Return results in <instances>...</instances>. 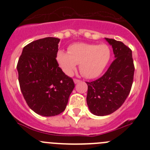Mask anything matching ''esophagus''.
I'll use <instances>...</instances> for the list:
<instances>
[{"mask_svg":"<svg viewBox=\"0 0 150 150\" xmlns=\"http://www.w3.org/2000/svg\"><path fill=\"white\" fill-rule=\"evenodd\" d=\"M74 83H75V84H76V83H79V82H80V80H79V79H74Z\"/></svg>","mask_w":150,"mask_h":150,"instance_id":"34e87169","label":"esophagus"}]
</instances>
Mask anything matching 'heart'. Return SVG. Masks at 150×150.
<instances>
[{
  "label": "heart",
  "mask_w": 150,
  "mask_h": 150,
  "mask_svg": "<svg viewBox=\"0 0 150 150\" xmlns=\"http://www.w3.org/2000/svg\"><path fill=\"white\" fill-rule=\"evenodd\" d=\"M56 61L63 72L71 75L79 64V70L88 79L98 77L105 71L111 59V50L106 44L76 43L68 47V52L59 50Z\"/></svg>",
  "instance_id": "1"
}]
</instances>
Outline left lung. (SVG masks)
Here are the masks:
<instances>
[{"label": "left lung", "instance_id": "1", "mask_svg": "<svg viewBox=\"0 0 150 150\" xmlns=\"http://www.w3.org/2000/svg\"><path fill=\"white\" fill-rule=\"evenodd\" d=\"M112 46L115 60L100 78L88 85L87 105L95 116L112 113L122 105L132 88L134 66L132 52L121 41L105 38Z\"/></svg>", "mask_w": 150, "mask_h": 150}]
</instances>
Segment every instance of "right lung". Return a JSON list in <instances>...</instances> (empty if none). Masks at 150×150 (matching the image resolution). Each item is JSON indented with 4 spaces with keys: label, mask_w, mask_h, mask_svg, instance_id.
Masks as SVG:
<instances>
[{
    "label": "right lung",
    "mask_w": 150,
    "mask_h": 150,
    "mask_svg": "<svg viewBox=\"0 0 150 150\" xmlns=\"http://www.w3.org/2000/svg\"><path fill=\"white\" fill-rule=\"evenodd\" d=\"M59 41L56 38L33 41L24 47L17 64L24 98L30 109L43 116L63 112L75 86L57 63Z\"/></svg>",
    "instance_id": "right-lung-1"
}]
</instances>
